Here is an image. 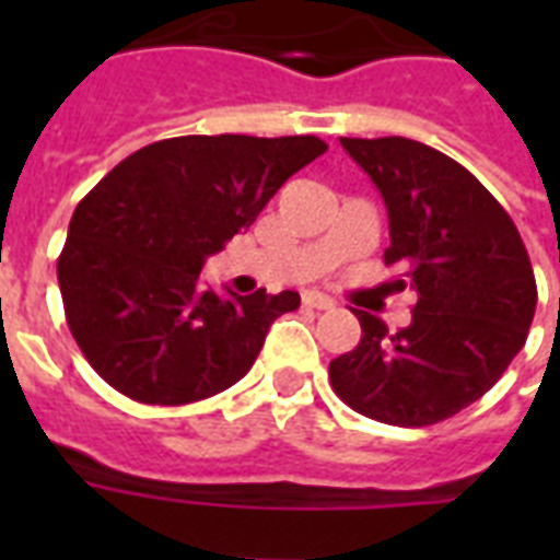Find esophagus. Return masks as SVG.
I'll use <instances>...</instances> for the list:
<instances>
[{
  "label": "esophagus",
  "instance_id": "esophagus-1",
  "mask_svg": "<svg viewBox=\"0 0 560 560\" xmlns=\"http://www.w3.org/2000/svg\"><path fill=\"white\" fill-rule=\"evenodd\" d=\"M302 302H305L307 307H314V311H331V307L337 305L331 296H325L319 290H305V293H302Z\"/></svg>",
  "mask_w": 560,
  "mask_h": 560
}]
</instances>
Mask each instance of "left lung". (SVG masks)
<instances>
[{
  "mask_svg": "<svg viewBox=\"0 0 560 560\" xmlns=\"http://www.w3.org/2000/svg\"><path fill=\"white\" fill-rule=\"evenodd\" d=\"M340 142L386 202L383 261L416 305L400 331L354 311L363 337L328 377L360 416L435 424L482 398L523 349L538 305L529 253L509 211L451 156L404 136Z\"/></svg>",
  "mask_w": 560,
  "mask_h": 560,
  "instance_id": "left-lung-1",
  "label": "left lung"
}]
</instances>
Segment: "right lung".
Masks as SVG:
<instances>
[{"instance_id":"add662e5","label":"right lung","mask_w":560,"mask_h":560,"mask_svg":"<svg viewBox=\"0 0 560 560\" xmlns=\"http://www.w3.org/2000/svg\"><path fill=\"white\" fill-rule=\"evenodd\" d=\"M325 151L316 136H177L130 153L78 202L57 281L74 342L113 389L179 407L253 369L299 293L223 299L200 270Z\"/></svg>"}]
</instances>
